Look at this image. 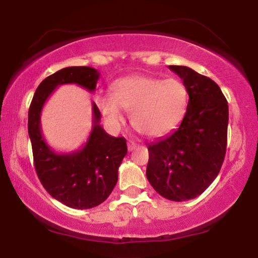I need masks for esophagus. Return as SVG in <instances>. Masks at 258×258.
I'll return each mask as SVG.
<instances>
[{"instance_id":"obj_1","label":"esophagus","mask_w":258,"mask_h":258,"mask_svg":"<svg viewBox=\"0 0 258 258\" xmlns=\"http://www.w3.org/2000/svg\"><path fill=\"white\" fill-rule=\"evenodd\" d=\"M136 148H137V143H135V142L132 141L127 142V149H128V152H132V150H135Z\"/></svg>"}]
</instances>
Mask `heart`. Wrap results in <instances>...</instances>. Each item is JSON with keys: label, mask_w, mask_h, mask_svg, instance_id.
I'll return each mask as SVG.
<instances>
[{"label": "heart", "mask_w": 258, "mask_h": 258, "mask_svg": "<svg viewBox=\"0 0 258 258\" xmlns=\"http://www.w3.org/2000/svg\"><path fill=\"white\" fill-rule=\"evenodd\" d=\"M188 92L177 79L161 80L147 75L120 79L112 86V96L100 97L98 108L111 125L123 121L131 111L132 126L148 137H159L174 128L184 116Z\"/></svg>", "instance_id": "obj_1"}]
</instances>
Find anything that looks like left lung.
Segmentation results:
<instances>
[{"label": "left lung", "mask_w": 258, "mask_h": 258, "mask_svg": "<svg viewBox=\"0 0 258 258\" xmlns=\"http://www.w3.org/2000/svg\"><path fill=\"white\" fill-rule=\"evenodd\" d=\"M168 69L183 80L189 100L176 131L148 146L147 178L161 197L185 201L214 182L227 149L228 103L210 78L182 65Z\"/></svg>", "instance_id": "8db88e82"}]
</instances>
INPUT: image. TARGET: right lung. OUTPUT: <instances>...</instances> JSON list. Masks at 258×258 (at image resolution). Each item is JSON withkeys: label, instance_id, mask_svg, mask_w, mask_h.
<instances>
[{"label": "right lung", "instance_id": "right-lung-1", "mask_svg": "<svg viewBox=\"0 0 258 258\" xmlns=\"http://www.w3.org/2000/svg\"><path fill=\"white\" fill-rule=\"evenodd\" d=\"M98 79L99 73L91 67L64 68L38 85L29 109L28 131L38 179L55 200L72 209H92L110 195L127 154L126 139L104 131L99 125L102 115L93 103V126L85 146L76 152L55 153L42 136L41 111L58 86L76 84L94 92Z\"/></svg>", "mask_w": 258, "mask_h": 258}]
</instances>
